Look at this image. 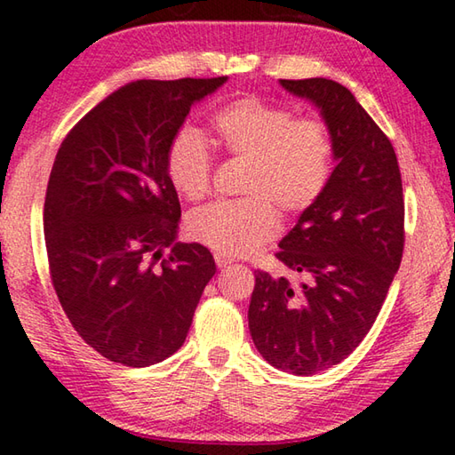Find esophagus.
<instances>
[{"label": "esophagus", "instance_id": "esophagus-1", "mask_svg": "<svg viewBox=\"0 0 455 455\" xmlns=\"http://www.w3.org/2000/svg\"><path fill=\"white\" fill-rule=\"evenodd\" d=\"M214 260H217V265L222 268V267H227V265H230V263H235V259L233 257H227V255H222V252H217V255H214Z\"/></svg>", "mask_w": 455, "mask_h": 455}]
</instances>
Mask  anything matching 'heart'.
Returning <instances> with one entry per match:
<instances>
[{
    "label": "heart",
    "instance_id": "heart-1",
    "mask_svg": "<svg viewBox=\"0 0 455 455\" xmlns=\"http://www.w3.org/2000/svg\"><path fill=\"white\" fill-rule=\"evenodd\" d=\"M212 132L228 154L249 160L243 180L249 196L220 198L192 211L188 230L222 255H251L279 233L275 203L287 212H301L323 195L333 168V144L323 122L295 118L255 98L222 108ZM211 166L206 138L190 126L180 128L166 150L172 188L188 200L203 198L211 187Z\"/></svg>",
    "mask_w": 455,
    "mask_h": 455
}]
</instances>
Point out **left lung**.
Here are the masks:
<instances>
[{"instance_id": "left-lung-1", "label": "left lung", "mask_w": 455, "mask_h": 455, "mask_svg": "<svg viewBox=\"0 0 455 455\" xmlns=\"http://www.w3.org/2000/svg\"><path fill=\"white\" fill-rule=\"evenodd\" d=\"M279 84L317 108L337 166L279 243L276 259L305 281L257 271L249 329L273 367L313 375L353 353L381 311L403 255V188L389 138L347 88L327 78Z\"/></svg>"}]
</instances>
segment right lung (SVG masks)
Listing matches in <instances>:
<instances>
[{
	"mask_svg": "<svg viewBox=\"0 0 455 455\" xmlns=\"http://www.w3.org/2000/svg\"><path fill=\"white\" fill-rule=\"evenodd\" d=\"M228 78L138 80L112 92L64 138L44 204L52 283L72 327L128 367L182 347L217 265L176 243L179 195L166 150L190 108Z\"/></svg>",
	"mask_w": 455,
	"mask_h": 455,
	"instance_id": "obj_1",
	"label": "right lung"
}]
</instances>
